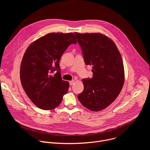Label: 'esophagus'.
<instances>
[{
	"mask_svg": "<svg viewBox=\"0 0 150 150\" xmlns=\"http://www.w3.org/2000/svg\"><path fill=\"white\" fill-rule=\"evenodd\" d=\"M74 82H75V81H74V80L69 81V84H70V85H73V83H74Z\"/></svg>",
	"mask_w": 150,
	"mask_h": 150,
	"instance_id": "obj_1",
	"label": "esophagus"
}]
</instances>
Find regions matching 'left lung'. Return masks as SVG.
Masks as SVG:
<instances>
[{
  "label": "left lung",
  "instance_id": "left-lung-1",
  "mask_svg": "<svg viewBox=\"0 0 150 150\" xmlns=\"http://www.w3.org/2000/svg\"><path fill=\"white\" fill-rule=\"evenodd\" d=\"M84 62L93 67L91 78L83 79L84 89L78 96L88 109L98 112L110 105L119 95L125 81L122 56L113 40L101 33H74Z\"/></svg>",
  "mask_w": 150,
  "mask_h": 150
}]
</instances>
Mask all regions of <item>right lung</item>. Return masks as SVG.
<instances>
[{"label":"right lung","mask_w":150,"mask_h":150,"mask_svg":"<svg viewBox=\"0 0 150 150\" xmlns=\"http://www.w3.org/2000/svg\"><path fill=\"white\" fill-rule=\"evenodd\" d=\"M72 43H76L73 33H52L32 42L24 54L21 82L29 98L41 109L57 108L68 91L69 83L61 78L59 61ZM54 70L57 72L50 76Z\"/></svg>","instance_id":"add662e5"}]
</instances>
